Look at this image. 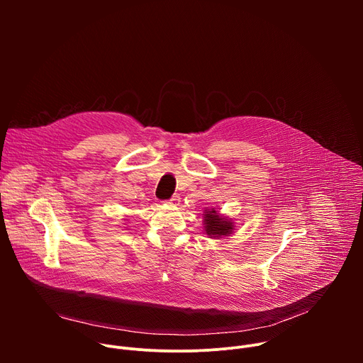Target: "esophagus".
<instances>
[{"instance_id":"obj_1","label":"esophagus","mask_w":363,"mask_h":363,"mask_svg":"<svg viewBox=\"0 0 363 363\" xmlns=\"http://www.w3.org/2000/svg\"><path fill=\"white\" fill-rule=\"evenodd\" d=\"M179 202H181V196H179V195H172V198L168 201V203H171V205H174V206L179 205Z\"/></svg>"}]
</instances>
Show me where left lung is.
<instances>
[{"label":"left lung","instance_id":"left-lung-1","mask_svg":"<svg viewBox=\"0 0 363 363\" xmlns=\"http://www.w3.org/2000/svg\"><path fill=\"white\" fill-rule=\"evenodd\" d=\"M205 233L208 234L211 238L216 237H223L227 234H231L233 231V223L230 220L221 218L220 216H217L216 210L211 211H206L205 210Z\"/></svg>","mask_w":363,"mask_h":363}]
</instances>
